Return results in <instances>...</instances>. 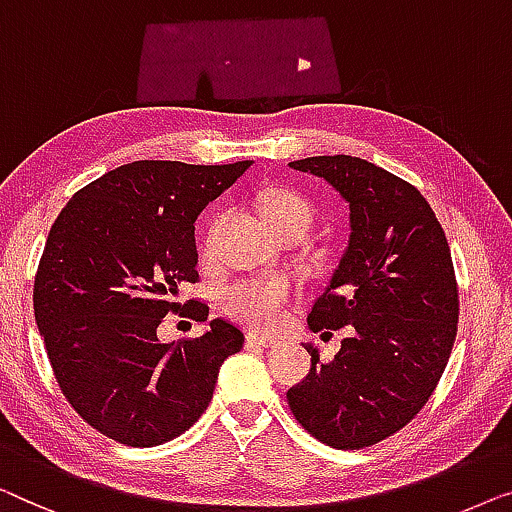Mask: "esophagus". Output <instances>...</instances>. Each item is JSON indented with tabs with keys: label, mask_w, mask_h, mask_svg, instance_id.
<instances>
[{
	"label": "esophagus",
	"mask_w": 512,
	"mask_h": 512,
	"mask_svg": "<svg viewBox=\"0 0 512 512\" xmlns=\"http://www.w3.org/2000/svg\"><path fill=\"white\" fill-rule=\"evenodd\" d=\"M246 345H248V348H276L278 341L273 336L257 334V331H248Z\"/></svg>",
	"instance_id": "1"
}]
</instances>
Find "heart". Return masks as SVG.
I'll return each mask as SVG.
<instances>
[{"label":"heart","mask_w":512,"mask_h":512,"mask_svg":"<svg viewBox=\"0 0 512 512\" xmlns=\"http://www.w3.org/2000/svg\"><path fill=\"white\" fill-rule=\"evenodd\" d=\"M259 211L273 232L301 227L306 232L313 220V206L306 197L292 190H266L259 197ZM208 250V243L204 246ZM297 297L290 280L278 276L236 280L222 292V306L229 318L253 329H276L285 320L287 308Z\"/></svg>","instance_id":"heart-1"}]
</instances>
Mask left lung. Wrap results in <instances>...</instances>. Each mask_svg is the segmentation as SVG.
<instances>
[{
	"label": "left lung",
	"instance_id": "1",
	"mask_svg": "<svg viewBox=\"0 0 512 512\" xmlns=\"http://www.w3.org/2000/svg\"><path fill=\"white\" fill-rule=\"evenodd\" d=\"M290 167L325 178L350 206L348 248L308 327L352 336L327 364L306 345L311 371L287 403L318 441L369 448L420 413L448 364L459 320L450 246L420 190L376 164L320 155Z\"/></svg>",
	"mask_w": 512,
	"mask_h": 512
}]
</instances>
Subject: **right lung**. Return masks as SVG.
I'll return each instance as SVG.
<instances>
[{"instance_id":"1","label":"right lung","mask_w":512,"mask_h":512,"mask_svg":"<svg viewBox=\"0 0 512 512\" xmlns=\"http://www.w3.org/2000/svg\"><path fill=\"white\" fill-rule=\"evenodd\" d=\"M250 164H122L78 190L50 227L34 320L62 394L99 434L132 448L181 436L243 348L241 329L220 318L181 343H160L157 327L197 303L178 301L199 280L194 220ZM190 315L204 322L208 306Z\"/></svg>"}]
</instances>
